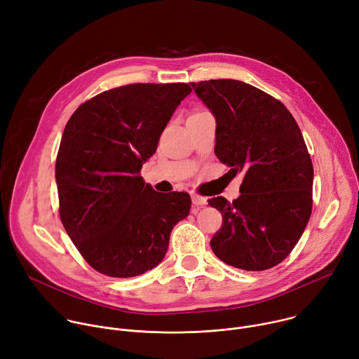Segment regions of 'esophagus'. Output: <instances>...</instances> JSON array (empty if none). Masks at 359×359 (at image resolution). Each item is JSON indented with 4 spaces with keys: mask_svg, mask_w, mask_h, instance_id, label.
<instances>
[{
    "mask_svg": "<svg viewBox=\"0 0 359 359\" xmlns=\"http://www.w3.org/2000/svg\"><path fill=\"white\" fill-rule=\"evenodd\" d=\"M191 201H193L194 206H204V204H208L206 197H201V196H197V194L191 196Z\"/></svg>",
    "mask_w": 359,
    "mask_h": 359,
    "instance_id": "34e87169",
    "label": "esophagus"
}]
</instances>
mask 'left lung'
<instances>
[{
    "instance_id": "left-lung-1",
    "label": "left lung",
    "mask_w": 359,
    "mask_h": 359,
    "mask_svg": "<svg viewBox=\"0 0 359 359\" xmlns=\"http://www.w3.org/2000/svg\"><path fill=\"white\" fill-rule=\"evenodd\" d=\"M190 85L216 119L217 159L244 176L238 198L209 200L223 216L212 250L229 266L269 270L291 252L311 216L314 169L302 133L280 100L245 82Z\"/></svg>"
}]
</instances>
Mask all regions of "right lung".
Masks as SVG:
<instances>
[{
    "label": "right lung",
    "mask_w": 359,
    "mask_h": 359,
    "mask_svg": "<svg viewBox=\"0 0 359 359\" xmlns=\"http://www.w3.org/2000/svg\"><path fill=\"white\" fill-rule=\"evenodd\" d=\"M187 83H132L102 92L68 121L55 179L62 224L96 271L128 278L155 269L173 227L189 216L187 193H159L139 172Z\"/></svg>",
    "instance_id": "add662e5"
}]
</instances>
